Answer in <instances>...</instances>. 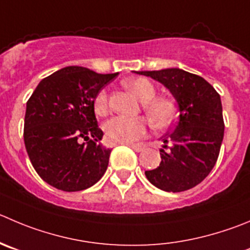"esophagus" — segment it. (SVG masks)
<instances>
[{"mask_svg": "<svg viewBox=\"0 0 250 250\" xmlns=\"http://www.w3.org/2000/svg\"><path fill=\"white\" fill-rule=\"evenodd\" d=\"M126 145L129 147H131L132 149H135V151H136V152L144 151V148H145V147L142 146V145H140V144H126Z\"/></svg>", "mask_w": 250, "mask_h": 250, "instance_id": "esophagus-1", "label": "esophagus"}]
</instances>
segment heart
<instances>
[{
	"instance_id": "obj_1",
	"label": "heart",
	"mask_w": 250,
	"mask_h": 250,
	"mask_svg": "<svg viewBox=\"0 0 250 250\" xmlns=\"http://www.w3.org/2000/svg\"><path fill=\"white\" fill-rule=\"evenodd\" d=\"M124 85L136 94L142 101V108L148 115L154 126L166 127L173 121L175 108L172 101L154 97L156 88L148 80L142 77L129 78L124 81ZM109 110L108 94L101 91L94 99V111L98 115H105ZM147 120L144 118H125L114 116L104 125L108 141L113 144H127L141 139L147 130Z\"/></svg>"
}]
</instances>
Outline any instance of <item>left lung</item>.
<instances>
[{"label":"left lung","mask_w":250,"mask_h":250,"mask_svg":"<svg viewBox=\"0 0 250 250\" xmlns=\"http://www.w3.org/2000/svg\"><path fill=\"white\" fill-rule=\"evenodd\" d=\"M162 83L178 104V121L163 136L161 163L145 174L165 191L179 192L203 182L215 167L225 132L220 94L203 77L178 67L136 71Z\"/></svg>","instance_id":"8db88e82"}]
</instances>
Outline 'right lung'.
<instances>
[{"instance_id":"right-lung-1","label":"right lung","mask_w":250,"mask_h":250,"mask_svg":"<svg viewBox=\"0 0 250 250\" xmlns=\"http://www.w3.org/2000/svg\"><path fill=\"white\" fill-rule=\"evenodd\" d=\"M116 76L68 66L40 81L27 102L25 149L51 187L80 191L105 173L111 149L99 142L103 131L97 125L94 99Z\"/></svg>"}]
</instances>
